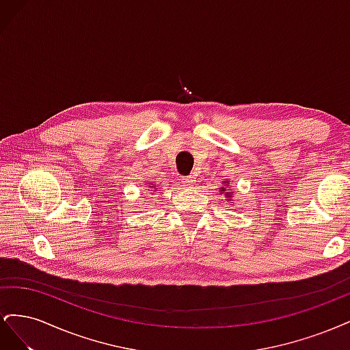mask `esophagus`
Listing matches in <instances>:
<instances>
[{"instance_id":"34e87169","label":"esophagus","mask_w":350,"mask_h":350,"mask_svg":"<svg viewBox=\"0 0 350 350\" xmlns=\"http://www.w3.org/2000/svg\"><path fill=\"white\" fill-rule=\"evenodd\" d=\"M183 184L185 185V187H194L196 184H197V178H196V175H189V176H185L184 179H183Z\"/></svg>"}]
</instances>
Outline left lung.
I'll list each match as a JSON object with an SVG mask.
<instances>
[{
    "label": "left lung",
    "instance_id": "obj_1",
    "mask_svg": "<svg viewBox=\"0 0 350 350\" xmlns=\"http://www.w3.org/2000/svg\"><path fill=\"white\" fill-rule=\"evenodd\" d=\"M228 191H230V189H228Z\"/></svg>",
    "mask_w": 350,
    "mask_h": 350
}]
</instances>
